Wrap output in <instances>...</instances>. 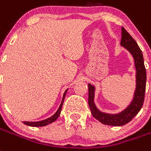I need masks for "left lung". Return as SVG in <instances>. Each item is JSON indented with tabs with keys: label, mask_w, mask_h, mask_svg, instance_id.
I'll list each match as a JSON object with an SVG mask.
<instances>
[{
	"label": "left lung",
	"mask_w": 151,
	"mask_h": 151,
	"mask_svg": "<svg viewBox=\"0 0 151 151\" xmlns=\"http://www.w3.org/2000/svg\"><path fill=\"white\" fill-rule=\"evenodd\" d=\"M120 45L127 49L132 55L136 69V88L132 102L125 109L116 114H109L101 112L94 104V88L91 84H88V104L93 116L101 123L111 126L124 125L132 120L134 116L140 111L143 105L147 82V72L145 68L144 60L142 51L128 31L121 27Z\"/></svg>",
	"instance_id": "obj_1"
}]
</instances>
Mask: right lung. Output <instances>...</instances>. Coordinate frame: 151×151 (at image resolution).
Returning a JSON list of instances; mask_svg holds the SVG:
<instances>
[{"mask_svg": "<svg viewBox=\"0 0 151 151\" xmlns=\"http://www.w3.org/2000/svg\"><path fill=\"white\" fill-rule=\"evenodd\" d=\"M68 91V89L65 91L64 93V95H63V99L62 101H61V103L60 105L59 108L57 109V111L56 113L52 116H50V118H47V119H45V120H41V121H36V122H30V121H24L23 124H26V125L28 126H31V127H43V126L48 125V124H50L52 123V122H54L55 120H57V118L59 117L60 114V112H61V108H62L63 103H64V100H65V95H66V93Z\"/></svg>", "mask_w": 151, "mask_h": 151, "instance_id": "add662e5", "label": "right lung"}]
</instances>
